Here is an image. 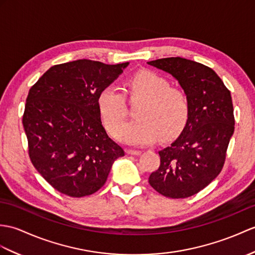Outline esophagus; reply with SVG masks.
Returning a JSON list of instances; mask_svg holds the SVG:
<instances>
[{
	"mask_svg": "<svg viewBox=\"0 0 255 255\" xmlns=\"http://www.w3.org/2000/svg\"><path fill=\"white\" fill-rule=\"evenodd\" d=\"M128 154H130V155H140L141 154V151H139V150H131V149H128L127 151H126Z\"/></svg>",
	"mask_w": 255,
	"mask_h": 255,
	"instance_id": "esophagus-1",
	"label": "esophagus"
}]
</instances>
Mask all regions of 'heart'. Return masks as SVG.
<instances>
[{"instance_id":"obj_1","label":"heart","mask_w":255,"mask_h":255,"mask_svg":"<svg viewBox=\"0 0 255 255\" xmlns=\"http://www.w3.org/2000/svg\"><path fill=\"white\" fill-rule=\"evenodd\" d=\"M128 96L141 100L135 110L137 120L121 125L126 113L124 93L115 85L104 87L98 96V109L114 137L130 145L151 144L158 138L177 137L187 125L189 102L185 92L170 87L165 77L151 70H141L127 81Z\"/></svg>"}]
</instances>
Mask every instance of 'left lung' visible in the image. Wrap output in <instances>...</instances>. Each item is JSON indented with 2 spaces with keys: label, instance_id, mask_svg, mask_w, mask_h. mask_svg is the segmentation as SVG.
<instances>
[{
  "label": "left lung",
  "instance_id": "left-lung-1",
  "mask_svg": "<svg viewBox=\"0 0 255 255\" xmlns=\"http://www.w3.org/2000/svg\"><path fill=\"white\" fill-rule=\"evenodd\" d=\"M179 82L189 102L180 135L158 152L161 164L150 175L151 187L164 197L183 199L214 180L224 166L235 130L230 91L212 68L182 57L147 62Z\"/></svg>",
  "mask_w": 255,
  "mask_h": 255
}]
</instances>
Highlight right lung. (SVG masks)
Wrapping results in <instances>:
<instances>
[{"label": "right lung", "mask_w": 255, "mask_h": 255, "mask_svg": "<svg viewBox=\"0 0 255 255\" xmlns=\"http://www.w3.org/2000/svg\"><path fill=\"white\" fill-rule=\"evenodd\" d=\"M128 65L90 60L55 65L29 90L22 116L29 157L61 193L81 198L97 192L125 155L102 125L98 96Z\"/></svg>", "instance_id": "add662e5"}]
</instances>
